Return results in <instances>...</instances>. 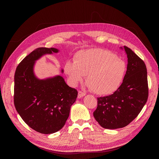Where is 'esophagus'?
Wrapping results in <instances>:
<instances>
[{"label":"esophagus","instance_id":"1","mask_svg":"<svg viewBox=\"0 0 159 159\" xmlns=\"http://www.w3.org/2000/svg\"><path fill=\"white\" fill-rule=\"evenodd\" d=\"M85 95L86 94L84 92H82V91H79V93H78V98H82L83 97H84Z\"/></svg>","mask_w":159,"mask_h":159}]
</instances>
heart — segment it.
I'll return each mask as SVG.
<instances>
[{"mask_svg":"<svg viewBox=\"0 0 159 159\" xmlns=\"http://www.w3.org/2000/svg\"><path fill=\"white\" fill-rule=\"evenodd\" d=\"M64 71L73 85L87 75L86 82L93 93L108 95L117 90L126 75L127 66L122 59L107 50L94 48L80 50L74 61H68Z\"/></svg>","mask_w":159,"mask_h":159,"instance_id":"heart-1","label":"heart"}]
</instances>
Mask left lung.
<instances>
[{
    "instance_id": "8db88e82",
    "label": "left lung",
    "mask_w": 159,
    "mask_h": 159,
    "mask_svg": "<svg viewBox=\"0 0 159 159\" xmlns=\"http://www.w3.org/2000/svg\"><path fill=\"white\" fill-rule=\"evenodd\" d=\"M127 71L122 84L108 96L97 98L93 116L104 128L115 129L126 126L134 120L147 102V69L144 61L126 46Z\"/></svg>"
}]
</instances>
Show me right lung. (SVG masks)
<instances>
[{"instance_id":"add662e5","label":"right lung","mask_w":159,"mask_h":159,"mask_svg":"<svg viewBox=\"0 0 159 159\" xmlns=\"http://www.w3.org/2000/svg\"><path fill=\"white\" fill-rule=\"evenodd\" d=\"M58 52L54 48H39L24 58L15 73L16 110L31 128L43 134H52L62 128L78 95L61 75L40 79L34 73L39 58ZM61 71L63 73L64 70Z\"/></svg>"}]
</instances>
